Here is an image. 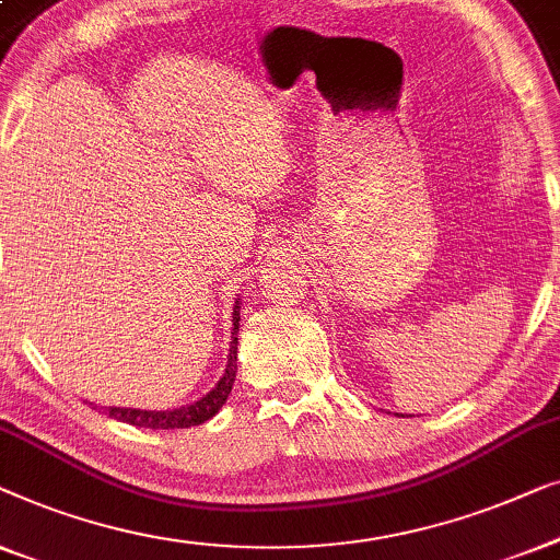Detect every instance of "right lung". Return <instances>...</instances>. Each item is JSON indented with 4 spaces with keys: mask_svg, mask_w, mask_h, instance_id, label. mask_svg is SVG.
<instances>
[{
    "mask_svg": "<svg viewBox=\"0 0 560 560\" xmlns=\"http://www.w3.org/2000/svg\"><path fill=\"white\" fill-rule=\"evenodd\" d=\"M238 322H241V302L235 299L233 304V332H231V350H228V365L225 373L215 383V388L205 393L202 398L195 400V404L170 408V411H144V408H121V406H108L106 411L112 419L131 423V427L139 429H190L200 427V423L210 421L223 404L228 400V393H231L235 383V360H238Z\"/></svg>",
    "mask_w": 560,
    "mask_h": 560,
    "instance_id": "add662e5",
    "label": "right lung"
}]
</instances>
